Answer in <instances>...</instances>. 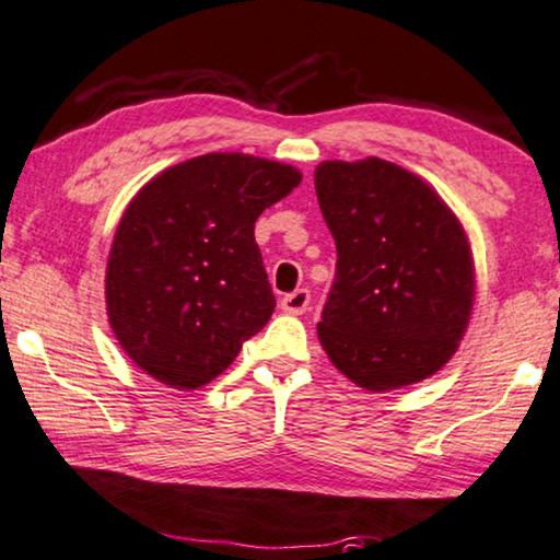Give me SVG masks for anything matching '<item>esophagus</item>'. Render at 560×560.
<instances>
[{"label": "esophagus", "instance_id": "34e87169", "mask_svg": "<svg viewBox=\"0 0 560 560\" xmlns=\"http://www.w3.org/2000/svg\"><path fill=\"white\" fill-rule=\"evenodd\" d=\"M308 304H312V294H308V289H296L281 299V308L287 314H304Z\"/></svg>", "mask_w": 560, "mask_h": 560}]
</instances>
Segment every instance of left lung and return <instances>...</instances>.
Listing matches in <instances>:
<instances>
[{"mask_svg": "<svg viewBox=\"0 0 560 560\" xmlns=\"http://www.w3.org/2000/svg\"><path fill=\"white\" fill-rule=\"evenodd\" d=\"M316 198L337 244L319 341L372 392L415 385L457 349L470 319V246L428 183L395 163L327 161Z\"/></svg>", "mask_w": 560, "mask_h": 560, "instance_id": "left-lung-1", "label": "left lung"}]
</instances>
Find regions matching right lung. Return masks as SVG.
I'll return each instance as SVG.
<instances>
[{
    "label": "right lung",
    "mask_w": 560,
    "mask_h": 560,
    "mask_svg": "<svg viewBox=\"0 0 560 560\" xmlns=\"http://www.w3.org/2000/svg\"><path fill=\"white\" fill-rule=\"evenodd\" d=\"M302 173L208 153L158 175L130 200L107 258L105 296L120 347L163 385L203 387L271 319L256 219Z\"/></svg>",
    "instance_id": "right-lung-1"
}]
</instances>
